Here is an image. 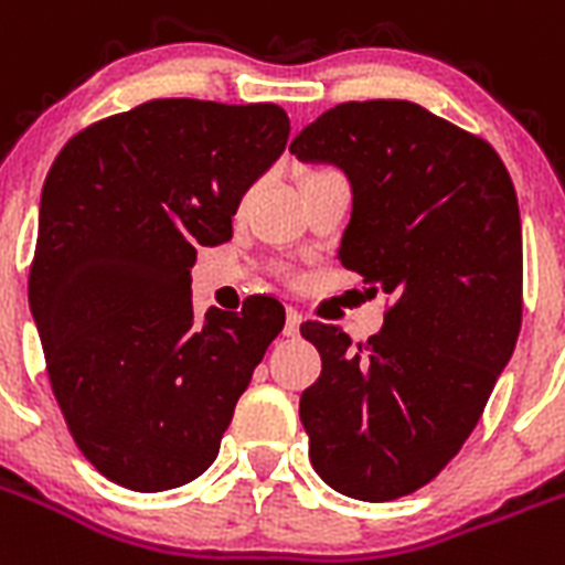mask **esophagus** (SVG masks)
Listing matches in <instances>:
<instances>
[{
    "label": "esophagus",
    "mask_w": 565,
    "mask_h": 565,
    "mask_svg": "<svg viewBox=\"0 0 565 565\" xmlns=\"http://www.w3.org/2000/svg\"><path fill=\"white\" fill-rule=\"evenodd\" d=\"M303 316L296 310V307H289L287 310V323H284V335L287 338H296L298 335V327H301Z\"/></svg>",
    "instance_id": "1"
}]
</instances>
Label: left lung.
I'll return each mask as SVG.
<instances>
[{"instance_id": "obj_1", "label": "left lung", "mask_w": 565, "mask_h": 565, "mask_svg": "<svg viewBox=\"0 0 565 565\" xmlns=\"http://www.w3.org/2000/svg\"><path fill=\"white\" fill-rule=\"evenodd\" d=\"M352 184L338 258L386 292L384 327L355 343L301 323L321 377L301 395L310 460L370 503L438 478L478 426L523 316V238L507 164L487 139L404 99L343 102L292 139Z\"/></svg>"}]
</instances>
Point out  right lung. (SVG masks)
<instances>
[{
	"mask_svg": "<svg viewBox=\"0 0 565 565\" xmlns=\"http://www.w3.org/2000/svg\"><path fill=\"white\" fill-rule=\"evenodd\" d=\"M287 136L269 102L150 99L78 130L53 161L28 298L67 429L119 487L199 478L284 330L269 296L195 318L190 267L233 238L238 201Z\"/></svg>",
	"mask_w": 565,
	"mask_h": 565,
	"instance_id": "1",
	"label": "right lung"
}]
</instances>
